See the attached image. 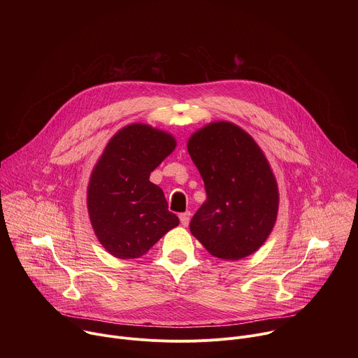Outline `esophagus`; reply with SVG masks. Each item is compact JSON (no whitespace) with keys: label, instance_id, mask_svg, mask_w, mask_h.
<instances>
[{"label":"esophagus","instance_id":"obj_1","mask_svg":"<svg viewBox=\"0 0 358 358\" xmlns=\"http://www.w3.org/2000/svg\"><path fill=\"white\" fill-rule=\"evenodd\" d=\"M189 220H191V213L189 211H185V213L180 214V221L184 227H187L189 224Z\"/></svg>","mask_w":358,"mask_h":358}]
</instances>
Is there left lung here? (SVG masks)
Wrapping results in <instances>:
<instances>
[{
    "label": "left lung",
    "instance_id": "left-lung-1",
    "mask_svg": "<svg viewBox=\"0 0 358 358\" xmlns=\"http://www.w3.org/2000/svg\"><path fill=\"white\" fill-rule=\"evenodd\" d=\"M207 201L189 222L191 234L217 258L238 261L258 250L278 215L279 192L262 150L238 126L217 122L188 140Z\"/></svg>",
    "mask_w": 358,
    "mask_h": 358
}]
</instances>
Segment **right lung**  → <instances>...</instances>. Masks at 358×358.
I'll return each instance as SVG.
<instances>
[{"label": "right lung", "instance_id": "add662e5", "mask_svg": "<svg viewBox=\"0 0 358 358\" xmlns=\"http://www.w3.org/2000/svg\"><path fill=\"white\" fill-rule=\"evenodd\" d=\"M176 148L171 134L145 124L116 133L93 169L87 210L100 243L113 257H143L180 220L169 211L163 189L150 173Z\"/></svg>", "mask_w": 358, "mask_h": 358}]
</instances>
